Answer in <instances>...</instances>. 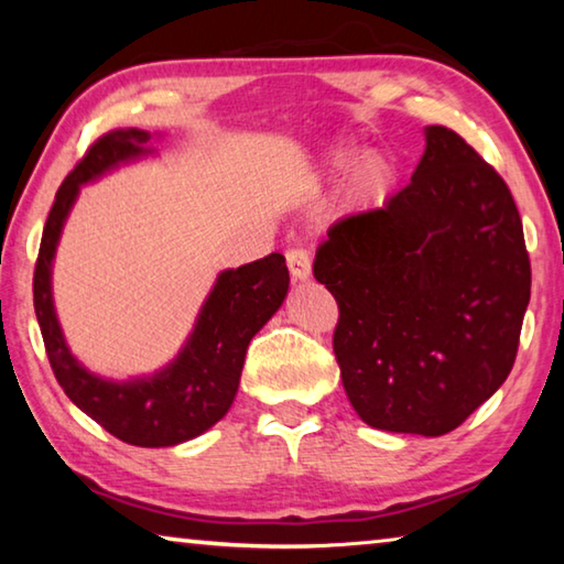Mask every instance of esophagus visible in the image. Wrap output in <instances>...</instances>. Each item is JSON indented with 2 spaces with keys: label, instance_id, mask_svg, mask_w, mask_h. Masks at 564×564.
Listing matches in <instances>:
<instances>
[{
  "label": "esophagus",
  "instance_id": "1",
  "mask_svg": "<svg viewBox=\"0 0 564 564\" xmlns=\"http://www.w3.org/2000/svg\"><path fill=\"white\" fill-rule=\"evenodd\" d=\"M285 263H289V271L293 281H305L311 275V256L303 251V248H291L285 253Z\"/></svg>",
  "mask_w": 564,
  "mask_h": 564
}]
</instances>
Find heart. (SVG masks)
Wrapping results in <instances>:
<instances>
[{"label": "heart", "instance_id": "1", "mask_svg": "<svg viewBox=\"0 0 564 564\" xmlns=\"http://www.w3.org/2000/svg\"><path fill=\"white\" fill-rule=\"evenodd\" d=\"M346 156L348 154H338V161ZM390 184H393V169H390L386 159L373 156L358 169V174L350 184V196L356 198L358 204H373L386 194Z\"/></svg>", "mask_w": 564, "mask_h": 564}]
</instances>
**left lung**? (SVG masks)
Segmentation results:
<instances>
[{
    "label": "left lung",
    "mask_w": 564,
    "mask_h": 564,
    "mask_svg": "<svg viewBox=\"0 0 564 564\" xmlns=\"http://www.w3.org/2000/svg\"><path fill=\"white\" fill-rule=\"evenodd\" d=\"M313 275L338 301L333 350L370 427L445 435L510 376L530 303L522 221L455 131L425 127L410 184L333 226Z\"/></svg>",
    "instance_id": "obj_1"
}]
</instances>
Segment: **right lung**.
<instances>
[{
    "mask_svg": "<svg viewBox=\"0 0 564 564\" xmlns=\"http://www.w3.org/2000/svg\"><path fill=\"white\" fill-rule=\"evenodd\" d=\"M151 133L117 129L104 133L56 191L34 269V311L46 356L64 393L113 437L139 447H171L194 441L231 408L246 348L289 293L281 253L218 273L178 356L151 376L109 380L84 368L66 346L52 299V265L62 228L84 184L131 161L156 154Z\"/></svg>",
    "mask_w": 564,
    "mask_h": 564,
    "instance_id": "add662e5",
    "label": "right lung"
}]
</instances>
